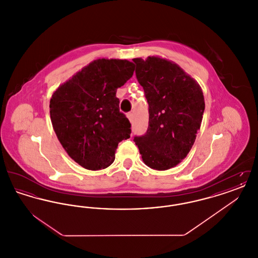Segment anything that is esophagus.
I'll list each match as a JSON object with an SVG mask.
<instances>
[{"label":"esophagus","mask_w":258,"mask_h":258,"mask_svg":"<svg viewBox=\"0 0 258 258\" xmlns=\"http://www.w3.org/2000/svg\"><path fill=\"white\" fill-rule=\"evenodd\" d=\"M127 118H128V120L131 121V123H133L134 122V119H135V115H134V113H127Z\"/></svg>","instance_id":"obj_1"}]
</instances>
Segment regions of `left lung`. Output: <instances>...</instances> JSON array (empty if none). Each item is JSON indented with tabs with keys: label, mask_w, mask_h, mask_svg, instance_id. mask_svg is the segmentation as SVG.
Returning <instances> with one entry per match:
<instances>
[{
	"label": "left lung",
	"mask_w": 258,
	"mask_h": 258,
	"mask_svg": "<svg viewBox=\"0 0 258 258\" xmlns=\"http://www.w3.org/2000/svg\"><path fill=\"white\" fill-rule=\"evenodd\" d=\"M135 74L149 104V126L135 136L144 163L167 170L184 160L200 128L205 101L201 87L175 62L135 58Z\"/></svg>",
	"instance_id": "left-lung-1"
}]
</instances>
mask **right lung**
Instances as JSON below:
<instances>
[{"label":"right lung","mask_w":258,"mask_h":258,"mask_svg":"<svg viewBox=\"0 0 258 258\" xmlns=\"http://www.w3.org/2000/svg\"><path fill=\"white\" fill-rule=\"evenodd\" d=\"M134 72L135 64L127 60L98 59L53 93V128L68 155L82 167H108L119 142L131 137V123L120 112L116 92Z\"/></svg>","instance_id":"1"}]
</instances>
